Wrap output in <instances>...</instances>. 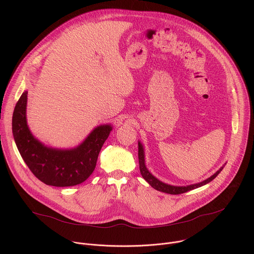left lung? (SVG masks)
<instances>
[{
  "mask_svg": "<svg viewBox=\"0 0 254 254\" xmlns=\"http://www.w3.org/2000/svg\"><path fill=\"white\" fill-rule=\"evenodd\" d=\"M138 164H139V171H140V174L142 176V178L147 181V182L156 190L160 191V192H164V193H167V194H172V195H178V194H182V193H186L188 191H191L193 189H196V188H199L201 186H204L206 184H208L209 182H211V181L213 179H215L217 176H218V174L222 171V169L224 168L221 167L218 171H217L214 175H212L210 178L206 179L205 181H203V182H200V183H197V184H192V185H189V186H182V187H178V186H172V185H168L166 183H163L161 182L160 180H158L156 177H154L150 172L149 170L147 169L146 167V164H144V152H143V147L142 144L140 143V141H138Z\"/></svg>",
  "mask_w": 254,
  "mask_h": 254,
  "instance_id": "obj_1",
  "label": "left lung"
}]
</instances>
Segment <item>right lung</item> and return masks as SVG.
<instances>
[{
  "label": "right lung",
  "mask_w": 254,
  "mask_h": 254,
  "mask_svg": "<svg viewBox=\"0 0 254 254\" xmlns=\"http://www.w3.org/2000/svg\"><path fill=\"white\" fill-rule=\"evenodd\" d=\"M28 91L16 103L12 129L16 146L30 171L46 185L70 187L81 184L95 169L99 152L113 127H95L78 147L70 150L48 148L30 131L26 120Z\"/></svg>",
  "instance_id": "add662e5"
}]
</instances>
